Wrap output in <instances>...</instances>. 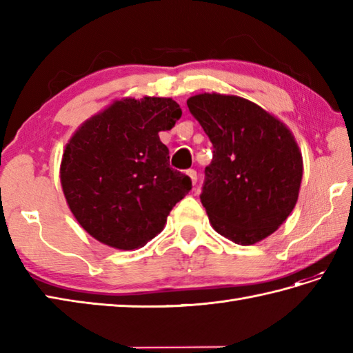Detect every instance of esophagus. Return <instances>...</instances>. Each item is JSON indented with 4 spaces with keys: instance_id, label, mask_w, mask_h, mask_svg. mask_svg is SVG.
Returning a JSON list of instances; mask_svg holds the SVG:
<instances>
[{
    "instance_id": "obj_1",
    "label": "esophagus",
    "mask_w": 353,
    "mask_h": 353,
    "mask_svg": "<svg viewBox=\"0 0 353 353\" xmlns=\"http://www.w3.org/2000/svg\"><path fill=\"white\" fill-rule=\"evenodd\" d=\"M186 174H188V177L191 179L192 185L197 183V171L196 170H188V171H186Z\"/></svg>"
}]
</instances>
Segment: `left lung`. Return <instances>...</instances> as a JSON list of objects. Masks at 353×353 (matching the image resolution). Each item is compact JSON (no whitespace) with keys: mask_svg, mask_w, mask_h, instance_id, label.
Returning a JSON list of instances; mask_svg holds the SVG:
<instances>
[{"mask_svg":"<svg viewBox=\"0 0 353 353\" xmlns=\"http://www.w3.org/2000/svg\"><path fill=\"white\" fill-rule=\"evenodd\" d=\"M186 104L214 147L200 194L212 228L241 245L272 235L301 190L303 162L294 137L241 97L199 94Z\"/></svg>","mask_w":353,"mask_h":353,"instance_id":"8db88e82","label":"left lung"}]
</instances>
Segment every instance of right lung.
<instances>
[{
  "mask_svg": "<svg viewBox=\"0 0 353 353\" xmlns=\"http://www.w3.org/2000/svg\"><path fill=\"white\" fill-rule=\"evenodd\" d=\"M182 109L171 99H124L94 115L66 144L61 182L71 212L89 235L119 250L147 244L192 188L170 167L159 132Z\"/></svg>",
  "mask_w": 353,
  "mask_h": 353,
  "instance_id": "right-lung-1",
  "label": "right lung"
}]
</instances>
